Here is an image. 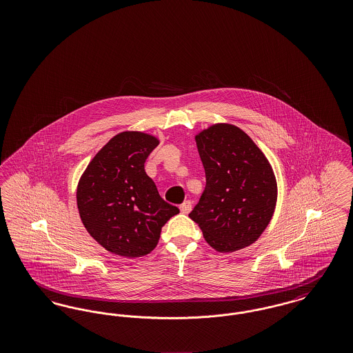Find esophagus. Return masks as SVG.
Segmentation results:
<instances>
[{"mask_svg":"<svg viewBox=\"0 0 353 353\" xmlns=\"http://www.w3.org/2000/svg\"><path fill=\"white\" fill-rule=\"evenodd\" d=\"M180 210H181L184 214H188V213L192 210V202L189 201V200L183 202V203L180 205Z\"/></svg>","mask_w":353,"mask_h":353,"instance_id":"34e87169","label":"esophagus"}]
</instances>
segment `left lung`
I'll list each match as a JSON object with an SVG mask.
<instances>
[{
    "instance_id": "left-lung-1",
    "label": "left lung",
    "mask_w": 353,
    "mask_h": 353,
    "mask_svg": "<svg viewBox=\"0 0 353 353\" xmlns=\"http://www.w3.org/2000/svg\"><path fill=\"white\" fill-rule=\"evenodd\" d=\"M196 141L206 185L189 217L217 252L252 245L268 228L276 202V181L268 159L232 124L212 125Z\"/></svg>"
}]
</instances>
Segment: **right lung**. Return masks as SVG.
I'll return each mask as SVG.
<instances>
[{"mask_svg": "<svg viewBox=\"0 0 353 353\" xmlns=\"http://www.w3.org/2000/svg\"><path fill=\"white\" fill-rule=\"evenodd\" d=\"M159 140L143 132L114 136L91 160L78 185L84 228L108 252L121 256L151 252L161 228L180 213L164 201L144 163Z\"/></svg>", "mask_w": 353, "mask_h": 353, "instance_id": "right-lung-1", "label": "right lung"}]
</instances>
